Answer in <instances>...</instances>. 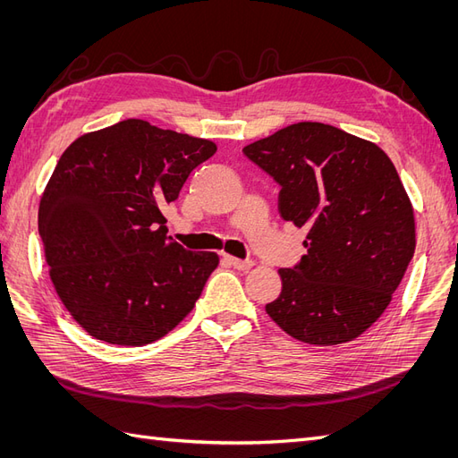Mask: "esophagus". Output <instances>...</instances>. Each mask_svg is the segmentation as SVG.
Listing matches in <instances>:
<instances>
[{
  "mask_svg": "<svg viewBox=\"0 0 458 458\" xmlns=\"http://www.w3.org/2000/svg\"><path fill=\"white\" fill-rule=\"evenodd\" d=\"M224 259L229 263V266H233L234 269H239V271H248L254 266V261H250V259H239V258H233V256H224Z\"/></svg>",
  "mask_w": 458,
  "mask_h": 458,
  "instance_id": "obj_1",
  "label": "esophagus"
}]
</instances>
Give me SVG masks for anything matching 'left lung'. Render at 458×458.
Segmentation results:
<instances>
[{"instance_id":"obj_1","label":"left lung","mask_w":458,"mask_h":458,"mask_svg":"<svg viewBox=\"0 0 458 458\" xmlns=\"http://www.w3.org/2000/svg\"><path fill=\"white\" fill-rule=\"evenodd\" d=\"M281 185L284 221L306 229L308 254L279 269L266 311L313 345L352 342L390 306L417 246L414 210L394 162L372 141L298 122L242 148Z\"/></svg>"}]
</instances>
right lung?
<instances>
[{
	"label": "right lung",
	"instance_id": "right-lung-1",
	"mask_svg": "<svg viewBox=\"0 0 458 458\" xmlns=\"http://www.w3.org/2000/svg\"><path fill=\"white\" fill-rule=\"evenodd\" d=\"M216 150L210 140L130 118L63 152L38 229L55 293L89 336L145 345L195 308L219 256L165 237L162 208Z\"/></svg>",
	"mask_w": 458,
	"mask_h": 458
}]
</instances>
